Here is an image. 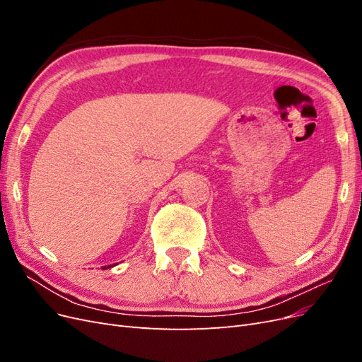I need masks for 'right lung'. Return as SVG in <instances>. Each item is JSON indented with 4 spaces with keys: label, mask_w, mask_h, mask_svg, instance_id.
Segmentation results:
<instances>
[{
    "label": "right lung",
    "mask_w": 362,
    "mask_h": 362,
    "mask_svg": "<svg viewBox=\"0 0 362 362\" xmlns=\"http://www.w3.org/2000/svg\"><path fill=\"white\" fill-rule=\"evenodd\" d=\"M104 269H105V267H104Z\"/></svg>",
    "instance_id": "right-lung-1"
}]
</instances>
